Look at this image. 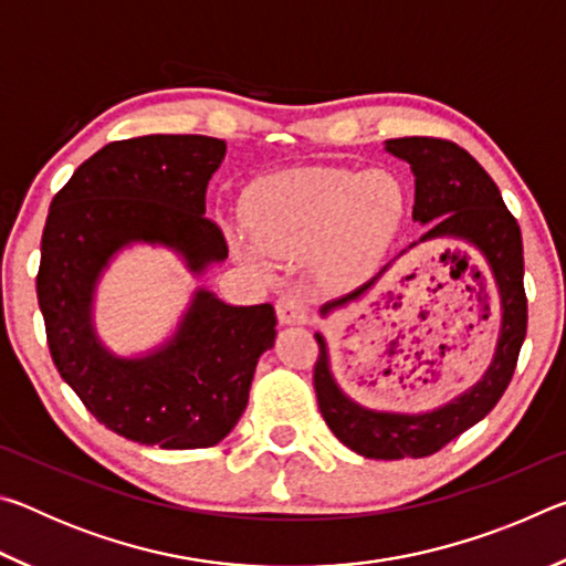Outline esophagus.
I'll return each instance as SVG.
<instances>
[{
    "instance_id": "34e87169",
    "label": "esophagus",
    "mask_w": 566,
    "mask_h": 566,
    "mask_svg": "<svg viewBox=\"0 0 566 566\" xmlns=\"http://www.w3.org/2000/svg\"><path fill=\"white\" fill-rule=\"evenodd\" d=\"M274 306H276V317H280L282 324H304L310 319V312H306L302 296L296 292L282 294Z\"/></svg>"
}]
</instances>
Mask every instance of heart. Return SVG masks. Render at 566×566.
<instances>
[{
  "label": "heart",
  "mask_w": 566,
  "mask_h": 566,
  "mask_svg": "<svg viewBox=\"0 0 566 566\" xmlns=\"http://www.w3.org/2000/svg\"><path fill=\"white\" fill-rule=\"evenodd\" d=\"M244 229L232 242L247 262L266 270L272 254L314 249L322 272L352 276L375 266L407 217V191L385 169L296 167L247 191Z\"/></svg>",
  "instance_id": "1"
}]
</instances>
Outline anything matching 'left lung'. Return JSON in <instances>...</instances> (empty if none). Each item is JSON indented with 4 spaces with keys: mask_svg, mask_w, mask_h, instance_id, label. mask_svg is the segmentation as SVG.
<instances>
[{
    "mask_svg": "<svg viewBox=\"0 0 566 566\" xmlns=\"http://www.w3.org/2000/svg\"><path fill=\"white\" fill-rule=\"evenodd\" d=\"M387 151L409 161L415 171L411 214L421 224H432L421 239H444L447 249L467 256V264H457V270H467L469 282L476 276L479 324L484 342H494V359L472 389L444 405L427 397H401L391 405L381 401V407L415 411H377L352 401L334 385L327 347L317 334L314 389L322 417L342 444L369 459H419L439 452L490 415L510 387L526 334L524 249L520 224L502 202L500 187L467 149L439 137H399L387 139ZM369 284L322 312L357 300Z\"/></svg>",
    "mask_w": 566,
    "mask_h": 566,
    "instance_id": "1",
    "label": "left lung"
}]
</instances>
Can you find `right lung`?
Listing matches in <instances>:
<instances>
[{"instance_id": "1", "label": "right lung", "mask_w": 566, "mask_h": 566, "mask_svg": "<svg viewBox=\"0 0 566 566\" xmlns=\"http://www.w3.org/2000/svg\"><path fill=\"white\" fill-rule=\"evenodd\" d=\"M227 151L205 134L109 142L56 191L42 232L36 300L56 371L99 424L161 449L214 447L249 401L256 359L274 344L272 304L232 306L197 292L167 347L119 359L92 329V294L124 244L175 247L195 272L227 256L205 217L209 179Z\"/></svg>"}]
</instances>
